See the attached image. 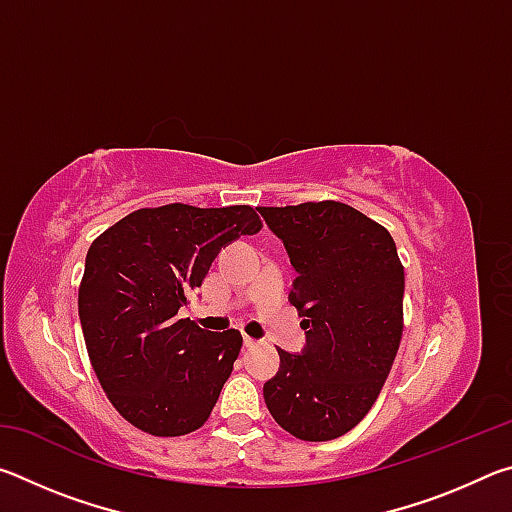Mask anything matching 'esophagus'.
Masks as SVG:
<instances>
[{
    "label": "esophagus",
    "instance_id": "esophagus-1",
    "mask_svg": "<svg viewBox=\"0 0 512 512\" xmlns=\"http://www.w3.org/2000/svg\"><path fill=\"white\" fill-rule=\"evenodd\" d=\"M259 341L257 339H253V336H244V345H246V348H255V345H257Z\"/></svg>",
    "mask_w": 512,
    "mask_h": 512
}]
</instances>
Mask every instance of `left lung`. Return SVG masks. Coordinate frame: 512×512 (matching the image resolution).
<instances>
[{"instance_id": "left-lung-1", "label": "left lung", "mask_w": 512, "mask_h": 512, "mask_svg": "<svg viewBox=\"0 0 512 512\" xmlns=\"http://www.w3.org/2000/svg\"><path fill=\"white\" fill-rule=\"evenodd\" d=\"M296 268L289 302L307 348L280 352L264 402L284 431L309 443L366 418L404 329V266L384 225L339 201L259 207Z\"/></svg>"}]
</instances>
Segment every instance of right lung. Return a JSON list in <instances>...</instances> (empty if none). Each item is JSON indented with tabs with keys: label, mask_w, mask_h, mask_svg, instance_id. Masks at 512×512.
<instances>
[{
	"label": "right lung",
	"mask_w": 512,
	"mask_h": 512,
	"mask_svg": "<svg viewBox=\"0 0 512 512\" xmlns=\"http://www.w3.org/2000/svg\"><path fill=\"white\" fill-rule=\"evenodd\" d=\"M262 230L250 205L142 207L92 241L79 318L103 393L151 436L203 427L241 350L237 329L178 318L223 246Z\"/></svg>",
	"instance_id": "1"
}]
</instances>
